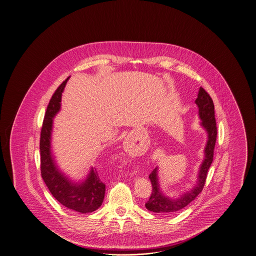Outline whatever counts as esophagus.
I'll use <instances>...</instances> for the list:
<instances>
[{
  "mask_svg": "<svg viewBox=\"0 0 256 256\" xmlns=\"http://www.w3.org/2000/svg\"><path fill=\"white\" fill-rule=\"evenodd\" d=\"M136 172H138V171H136Z\"/></svg>",
  "mask_w": 256,
  "mask_h": 256,
  "instance_id": "1",
  "label": "esophagus"
}]
</instances>
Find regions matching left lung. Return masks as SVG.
<instances>
[{
    "instance_id": "obj_1",
    "label": "left lung",
    "mask_w": 256,
    "mask_h": 256,
    "mask_svg": "<svg viewBox=\"0 0 256 256\" xmlns=\"http://www.w3.org/2000/svg\"><path fill=\"white\" fill-rule=\"evenodd\" d=\"M196 104L199 108V117L202 120L201 125L208 132V142L204 148V162L201 164L199 175H198V185L194 187L192 190L185 192L180 198L176 199H170L164 196L160 190V186L158 182V174L157 168H154L152 172L150 174L148 178L152 185V192L150 198L148 200L145 206L146 208L150 212L156 213H166L171 214L178 212L190 204L194 201L198 194L202 192L204 188L208 171L212 166L213 161L214 148L217 138V126L215 120V111H214V104L212 97L204 90V88H199L198 98Z\"/></svg>"
}]
</instances>
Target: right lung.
Instances as JSON below:
<instances>
[{
    "label": "right lung",
    "instance_id": "1",
    "mask_svg": "<svg viewBox=\"0 0 256 256\" xmlns=\"http://www.w3.org/2000/svg\"><path fill=\"white\" fill-rule=\"evenodd\" d=\"M68 78L58 86L52 95L44 114L40 136L41 176L52 196L60 204L74 212L90 213L101 206L106 192V184L101 182L96 168H92L85 182L73 183L58 171L50 150L52 118L60 108L62 92Z\"/></svg>",
    "mask_w": 256,
    "mask_h": 256
}]
</instances>
